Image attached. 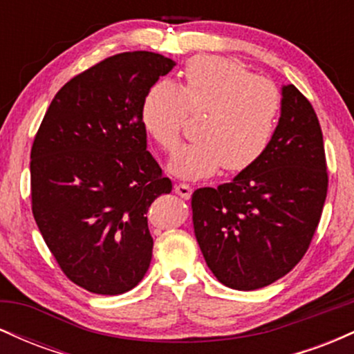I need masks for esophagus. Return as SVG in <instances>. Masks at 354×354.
<instances>
[{
    "label": "esophagus",
    "mask_w": 354,
    "mask_h": 354,
    "mask_svg": "<svg viewBox=\"0 0 354 354\" xmlns=\"http://www.w3.org/2000/svg\"><path fill=\"white\" fill-rule=\"evenodd\" d=\"M174 193L180 194L181 198H185V200H188L191 196V193H193V189H191V186L188 183H178L176 186H174Z\"/></svg>",
    "instance_id": "obj_1"
}]
</instances>
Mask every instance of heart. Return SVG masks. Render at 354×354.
Instances as JSON below:
<instances>
[{"mask_svg": "<svg viewBox=\"0 0 354 354\" xmlns=\"http://www.w3.org/2000/svg\"><path fill=\"white\" fill-rule=\"evenodd\" d=\"M281 95L270 80L236 61L191 59L174 88L158 83L141 104L145 131L163 151L180 143L188 113L200 115L194 143L178 148L169 169L183 178H206L225 166L231 173L253 166L273 138Z\"/></svg>", "mask_w": 354, "mask_h": 354, "instance_id": "1", "label": "heart"}]
</instances>
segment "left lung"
<instances>
[{"label": "left lung", "mask_w": 354, "mask_h": 354, "mask_svg": "<svg viewBox=\"0 0 354 354\" xmlns=\"http://www.w3.org/2000/svg\"><path fill=\"white\" fill-rule=\"evenodd\" d=\"M265 154L231 183L191 196L194 236L218 281L239 291L268 286L301 261L328 193L323 133L295 84Z\"/></svg>", "instance_id": "obj_1"}]
</instances>
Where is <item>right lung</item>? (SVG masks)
Returning a JSON list of instances; mask_svg holds the SVG:
<instances>
[{
	"label": "right lung",
	"mask_w": 354,
	"mask_h": 354,
	"mask_svg": "<svg viewBox=\"0 0 354 354\" xmlns=\"http://www.w3.org/2000/svg\"><path fill=\"white\" fill-rule=\"evenodd\" d=\"M173 66L151 51L100 61L56 93L35 136V221L61 271L89 293H126L151 263L146 213L173 185L146 149L141 104Z\"/></svg>",
	"instance_id": "add662e5"
}]
</instances>
